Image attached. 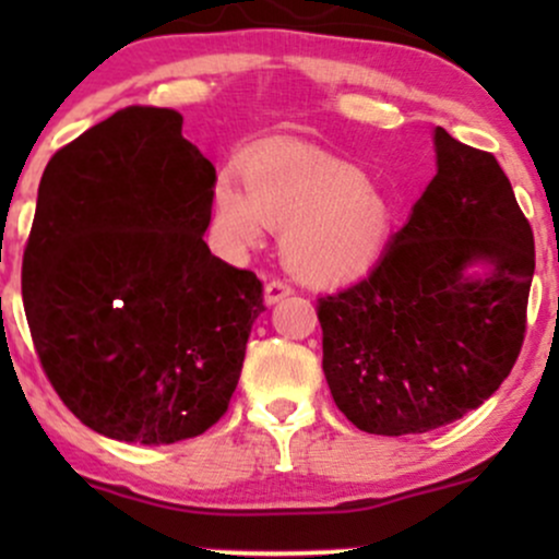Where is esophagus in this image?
<instances>
[{
	"label": "esophagus",
	"mask_w": 559,
	"mask_h": 559,
	"mask_svg": "<svg viewBox=\"0 0 559 559\" xmlns=\"http://www.w3.org/2000/svg\"><path fill=\"white\" fill-rule=\"evenodd\" d=\"M288 294H294V286L288 284V281H284V278L267 281V286H265V305H275V301H281L284 297H288Z\"/></svg>",
	"instance_id": "obj_1"
}]
</instances>
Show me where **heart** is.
I'll return each instance as SVG.
<instances>
[{"label": "heart", "mask_w": 559, "mask_h": 559, "mask_svg": "<svg viewBox=\"0 0 559 559\" xmlns=\"http://www.w3.org/2000/svg\"><path fill=\"white\" fill-rule=\"evenodd\" d=\"M394 202L357 165L305 144H275L249 157L243 178L217 176L213 223L230 249L262 230H284L288 265L301 278L342 281L368 271L394 230Z\"/></svg>", "instance_id": "obj_1"}]
</instances>
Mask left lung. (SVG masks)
<instances>
[{
    "label": "left lung",
    "mask_w": 559,
    "mask_h": 559,
    "mask_svg": "<svg viewBox=\"0 0 559 559\" xmlns=\"http://www.w3.org/2000/svg\"><path fill=\"white\" fill-rule=\"evenodd\" d=\"M433 144V181L373 271L318 299L333 402L378 436L426 433L480 407L525 336L536 252L515 191L491 152L444 128Z\"/></svg>",
    "instance_id": "8db88e82"
}]
</instances>
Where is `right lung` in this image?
<instances>
[{"label": "right lung", "mask_w": 559, "mask_h": 559, "mask_svg": "<svg viewBox=\"0 0 559 559\" xmlns=\"http://www.w3.org/2000/svg\"><path fill=\"white\" fill-rule=\"evenodd\" d=\"M181 112L126 107L49 159L23 252L44 373L92 431L176 444L226 415L262 284L210 252L215 168Z\"/></svg>", "instance_id": "right-lung-1"}]
</instances>
